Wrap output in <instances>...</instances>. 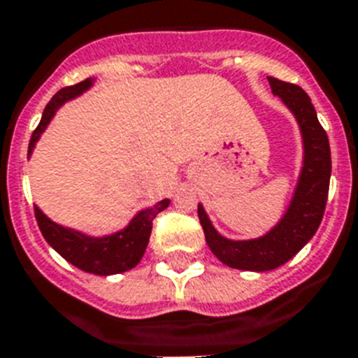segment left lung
<instances>
[{
  "label": "left lung",
  "instance_id": "8db88e82",
  "mask_svg": "<svg viewBox=\"0 0 358 358\" xmlns=\"http://www.w3.org/2000/svg\"><path fill=\"white\" fill-rule=\"evenodd\" d=\"M273 96L285 103L299 125L303 142V164L287 210L270 231L248 240L225 238L214 227L199 203L197 216L205 240L225 266L245 271H270L292 259L318 231L324 218L331 179V148L320 125L307 92L292 83L268 77Z\"/></svg>",
  "mask_w": 358,
  "mask_h": 358
}]
</instances>
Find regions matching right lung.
<instances>
[{
  "label": "right lung",
  "instance_id": "1",
  "mask_svg": "<svg viewBox=\"0 0 358 358\" xmlns=\"http://www.w3.org/2000/svg\"><path fill=\"white\" fill-rule=\"evenodd\" d=\"M94 85V79H85L79 85L62 88L51 98V101L45 105L42 120L38 127L34 129L29 142V151L27 155H33V150L36 142L40 140L42 133L48 129L51 120L57 114V110L85 94L88 88ZM170 205V199H162L155 203L153 207H145L134 214L131 222L124 229L116 233L103 234V236H94V234L83 233L79 229L68 227V225L57 224L51 218H48L40 207H34V216L38 222V227L44 234L45 242L53 248L61 257H64L70 264L77 266L79 270L94 273V275H114L122 273L138 264L140 259L144 257V251L150 242L151 227L157 214L162 213Z\"/></svg>",
  "mask_w": 358,
  "mask_h": 358
}]
</instances>
